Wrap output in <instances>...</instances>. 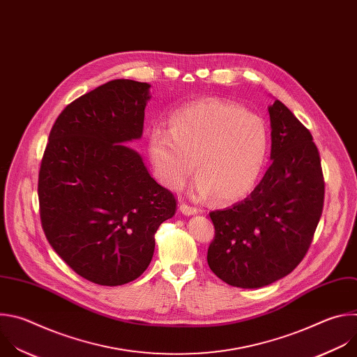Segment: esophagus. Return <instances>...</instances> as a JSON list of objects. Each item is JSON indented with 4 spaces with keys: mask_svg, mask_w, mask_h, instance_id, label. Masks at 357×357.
<instances>
[{
    "mask_svg": "<svg viewBox=\"0 0 357 357\" xmlns=\"http://www.w3.org/2000/svg\"><path fill=\"white\" fill-rule=\"evenodd\" d=\"M180 211L184 213V215H194V213H197V208L191 206V205H188L185 202H183L180 205Z\"/></svg>",
    "mask_w": 357,
    "mask_h": 357,
    "instance_id": "34e87169",
    "label": "esophagus"
}]
</instances>
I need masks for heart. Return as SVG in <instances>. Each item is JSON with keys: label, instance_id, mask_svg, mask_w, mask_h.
I'll list each match as a JSON object with an SVG mask.
<instances>
[{"label": "heart", "instance_id": "1", "mask_svg": "<svg viewBox=\"0 0 357 357\" xmlns=\"http://www.w3.org/2000/svg\"><path fill=\"white\" fill-rule=\"evenodd\" d=\"M169 129L153 128L148 139L162 184L180 188L195 162L198 176L191 185L195 198L215 194L220 201H238L255 188L268 152L267 126L259 115L209 97L176 109Z\"/></svg>", "mask_w": 357, "mask_h": 357}]
</instances>
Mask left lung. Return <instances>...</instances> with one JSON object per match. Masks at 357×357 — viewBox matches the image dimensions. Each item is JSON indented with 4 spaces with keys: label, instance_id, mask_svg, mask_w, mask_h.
<instances>
[{
    "label": "left lung",
    "instance_id": "8db88e82",
    "mask_svg": "<svg viewBox=\"0 0 357 357\" xmlns=\"http://www.w3.org/2000/svg\"><path fill=\"white\" fill-rule=\"evenodd\" d=\"M268 115L271 165L264 177L243 201L209 212L215 238L208 266L241 289L290 274L308 252L324 208L325 183L311 132L278 100Z\"/></svg>",
    "mask_w": 357,
    "mask_h": 357
}]
</instances>
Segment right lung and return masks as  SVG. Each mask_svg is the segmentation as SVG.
<instances>
[{
    "mask_svg": "<svg viewBox=\"0 0 357 357\" xmlns=\"http://www.w3.org/2000/svg\"><path fill=\"white\" fill-rule=\"evenodd\" d=\"M151 84L112 80L57 116L38 183L40 221L54 252L79 275L122 286L144 273L155 234L176 198L125 142L144 132Z\"/></svg>",
    "mask_w": 357,
    "mask_h": 357,
    "instance_id": "obj_1",
    "label": "right lung"
}]
</instances>
